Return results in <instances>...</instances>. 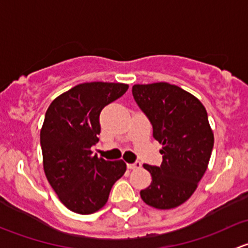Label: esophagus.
<instances>
[{
	"mask_svg": "<svg viewBox=\"0 0 248 248\" xmlns=\"http://www.w3.org/2000/svg\"><path fill=\"white\" fill-rule=\"evenodd\" d=\"M127 168L131 169V170H136V169L141 168V163H140V162H136V163L127 164Z\"/></svg>",
	"mask_w": 248,
	"mask_h": 248,
	"instance_id": "1",
	"label": "esophagus"
}]
</instances>
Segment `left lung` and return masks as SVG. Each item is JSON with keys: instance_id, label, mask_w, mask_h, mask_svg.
<instances>
[{"instance_id": "1", "label": "left lung", "mask_w": 248, "mask_h": 248, "mask_svg": "<svg viewBox=\"0 0 248 248\" xmlns=\"http://www.w3.org/2000/svg\"><path fill=\"white\" fill-rule=\"evenodd\" d=\"M132 93L163 155L161 167L144 164L152 181L140 197L156 209H174L191 198L207 169L214 132L206 109L193 94L168 82L137 84Z\"/></svg>"}]
</instances>
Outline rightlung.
<instances>
[{"instance_id": "1", "label": "right lung", "mask_w": 248, "mask_h": 248, "mask_svg": "<svg viewBox=\"0 0 248 248\" xmlns=\"http://www.w3.org/2000/svg\"><path fill=\"white\" fill-rule=\"evenodd\" d=\"M128 90L122 82H84L51 102L41 129L43 168L50 186L71 211L90 215L108 202L126 163L92 155L102 109Z\"/></svg>"}]
</instances>
